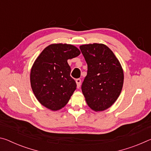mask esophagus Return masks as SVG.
Here are the masks:
<instances>
[{"label": "esophagus", "instance_id": "obj_1", "mask_svg": "<svg viewBox=\"0 0 151 151\" xmlns=\"http://www.w3.org/2000/svg\"><path fill=\"white\" fill-rule=\"evenodd\" d=\"M76 85H77V88H79L81 86V80L80 78H77L76 79Z\"/></svg>", "mask_w": 151, "mask_h": 151}]
</instances>
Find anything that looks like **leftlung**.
Here are the masks:
<instances>
[{
  "instance_id": "left-lung-1",
  "label": "left lung",
  "mask_w": 151,
  "mask_h": 151,
  "mask_svg": "<svg viewBox=\"0 0 151 151\" xmlns=\"http://www.w3.org/2000/svg\"><path fill=\"white\" fill-rule=\"evenodd\" d=\"M80 49L88 66L82 92L91 109L104 111L114 103L121 93L123 70L115 55L105 45H84L80 46Z\"/></svg>"
}]
</instances>
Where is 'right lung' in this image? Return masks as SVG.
I'll return each instance as SVG.
<instances>
[{"label": "right lung", "instance_id": "1", "mask_svg": "<svg viewBox=\"0 0 151 151\" xmlns=\"http://www.w3.org/2000/svg\"><path fill=\"white\" fill-rule=\"evenodd\" d=\"M80 54L72 45L52 44L35 60L30 70V85L36 98L46 108L58 111L70 100L76 84L70 76L67 60Z\"/></svg>", "mask_w": 151, "mask_h": 151}]
</instances>
